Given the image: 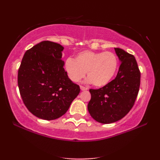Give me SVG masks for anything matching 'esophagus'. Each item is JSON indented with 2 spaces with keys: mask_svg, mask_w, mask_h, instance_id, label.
Returning a JSON list of instances; mask_svg holds the SVG:
<instances>
[{
  "mask_svg": "<svg viewBox=\"0 0 160 160\" xmlns=\"http://www.w3.org/2000/svg\"><path fill=\"white\" fill-rule=\"evenodd\" d=\"M80 88L82 91H85V90H88V88L87 87H83V86H80Z\"/></svg>",
  "mask_w": 160,
  "mask_h": 160,
  "instance_id": "34e87169",
  "label": "esophagus"
}]
</instances>
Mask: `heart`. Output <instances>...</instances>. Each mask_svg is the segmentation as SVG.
Here are the masks:
<instances>
[{
    "label": "heart",
    "instance_id": "heart-1",
    "mask_svg": "<svg viewBox=\"0 0 160 160\" xmlns=\"http://www.w3.org/2000/svg\"><path fill=\"white\" fill-rule=\"evenodd\" d=\"M64 68L72 82H79L87 72L88 82H92L96 87H104L116 73L118 59L117 56L110 51H83L76 56L75 61L67 58Z\"/></svg>",
    "mask_w": 160,
    "mask_h": 160
}]
</instances>
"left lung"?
I'll use <instances>...</instances> for the list:
<instances>
[{
    "label": "left lung",
    "instance_id": "8db88e82",
    "mask_svg": "<svg viewBox=\"0 0 160 160\" xmlns=\"http://www.w3.org/2000/svg\"><path fill=\"white\" fill-rule=\"evenodd\" d=\"M121 62L116 78L98 89H89L88 112L102 124L117 122L133 107L139 90L140 73L135 57L119 48H114Z\"/></svg>",
    "mask_w": 160,
    "mask_h": 160
}]
</instances>
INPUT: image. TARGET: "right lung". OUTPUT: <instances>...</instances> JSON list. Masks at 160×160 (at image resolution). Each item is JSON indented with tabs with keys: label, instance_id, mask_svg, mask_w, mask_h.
<instances>
[{
	"label": "right lung",
	"instance_id": "add662e5",
	"mask_svg": "<svg viewBox=\"0 0 160 160\" xmlns=\"http://www.w3.org/2000/svg\"><path fill=\"white\" fill-rule=\"evenodd\" d=\"M63 47L41 41L26 51L18 72L21 97L28 111L45 120L63 116L80 92L64 70Z\"/></svg>",
	"mask_w": 160,
	"mask_h": 160
}]
</instances>
